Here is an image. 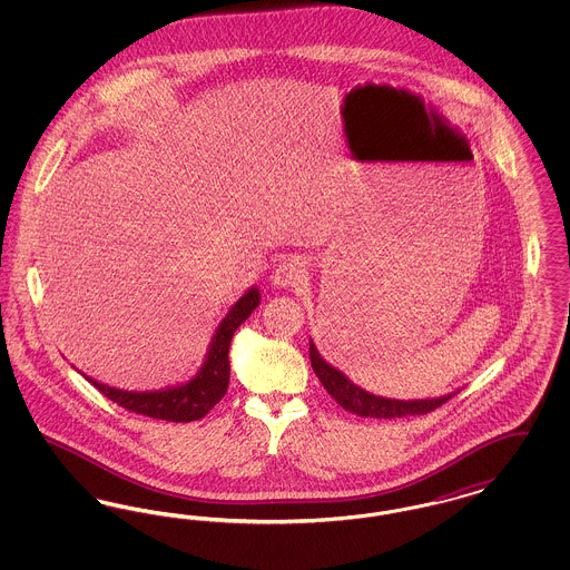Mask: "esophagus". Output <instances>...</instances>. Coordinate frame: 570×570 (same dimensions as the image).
<instances>
[{
    "label": "esophagus",
    "instance_id": "obj_1",
    "mask_svg": "<svg viewBox=\"0 0 570 570\" xmlns=\"http://www.w3.org/2000/svg\"><path fill=\"white\" fill-rule=\"evenodd\" d=\"M303 277H305V263L297 256H288L279 261L272 275L273 284L277 286H297Z\"/></svg>",
    "mask_w": 570,
    "mask_h": 570
}]
</instances>
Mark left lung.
<instances>
[{
	"mask_svg": "<svg viewBox=\"0 0 570 570\" xmlns=\"http://www.w3.org/2000/svg\"><path fill=\"white\" fill-rule=\"evenodd\" d=\"M309 361H312L314 374L323 382L326 393L344 410L358 414V416H372V419L421 416V414L434 412L435 407H440L442 404H446L451 397H455V393H453V395H444L438 400H416V402L384 400V397H376V395L354 386L351 380L321 358V354L314 348L312 342H309Z\"/></svg>",
	"mask_w": 570,
	"mask_h": 570,
	"instance_id": "8db88e82",
	"label": "left lung"
}]
</instances>
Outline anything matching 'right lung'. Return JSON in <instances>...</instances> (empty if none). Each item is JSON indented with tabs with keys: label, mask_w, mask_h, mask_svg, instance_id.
Returning a JSON list of instances; mask_svg holds the SVG:
<instances>
[{
	"label": "right lung",
	"mask_w": 570,
	"mask_h": 570,
	"mask_svg": "<svg viewBox=\"0 0 570 570\" xmlns=\"http://www.w3.org/2000/svg\"><path fill=\"white\" fill-rule=\"evenodd\" d=\"M258 301H261L258 291L252 288L247 295L233 305V309L228 312V316L217 328L203 370L188 384L158 391V393H132V391H121V389L100 384L87 376L85 379L89 380L105 397H109L110 402L126 407L128 412L142 414L149 419L170 421V423L198 421L224 397V393L228 389V376H230L228 346H230L233 333L256 309Z\"/></svg>",
	"instance_id": "add662e5"
}]
</instances>
